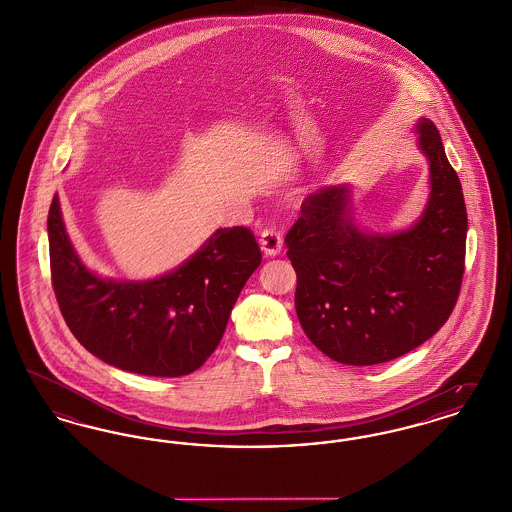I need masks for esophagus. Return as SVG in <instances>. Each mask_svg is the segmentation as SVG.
I'll use <instances>...</instances> for the list:
<instances>
[{"label": "esophagus", "instance_id": "esophagus-1", "mask_svg": "<svg viewBox=\"0 0 512 512\" xmlns=\"http://www.w3.org/2000/svg\"><path fill=\"white\" fill-rule=\"evenodd\" d=\"M259 244H261V249L265 251V255L274 257V255H278V253L282 251V247H284V240H282L280 232H278L276 228H272V226H270V228H265V230L261 232Z\"/></svg>", "mask_w": 512, "mask_h": 512}]
</instances>
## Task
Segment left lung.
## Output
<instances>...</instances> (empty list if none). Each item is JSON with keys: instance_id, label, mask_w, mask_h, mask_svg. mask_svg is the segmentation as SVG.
Wrapping results in <instances>:
<instances>
[{"instance_id": "left-lung-1", "label": "left lung", "mask_w": 512, "mask_h": 512, "mask_svg": "<svg viewBox=\"0 0 512 512\" xmlns=\"http://www.w3.org/2000/svg\"><path fill=\"white\" fill-rule=\"evenodd\" d=\"M430 194L413 226L391 234L353 217L351 186L307 195L286 236L297 274L295 311L307 338L343 365L388 363L430 340L461 292L466 207L438 128L418 119Z\"/></svg>"}]
</instances>
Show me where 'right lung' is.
I'll return each mask as SVG.
<instances>
[{
  "label": "right lung",
  "instance_id": "right-lung-1",
  "mask_svg": "<svg viewBox=\"0 0 512 512\" xmlns=\"http://www.w3.org/2000/svg\"><path fill=\"white\" fill-rule=\"evenodd\" d=\"M55 297L74 338L103 363L176 378L217 349L261 249L244 226L219 228L190 259L151 280L103 278L86 267L67 234L59 195L48 215Z\"/></svg>",
  "mask_w": 512,
  "mask_h": 512
}]
</instances>
